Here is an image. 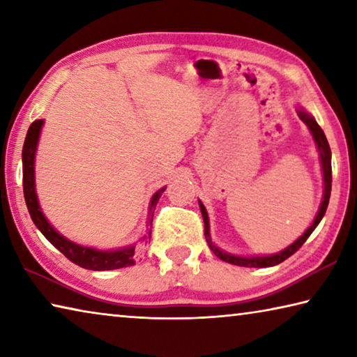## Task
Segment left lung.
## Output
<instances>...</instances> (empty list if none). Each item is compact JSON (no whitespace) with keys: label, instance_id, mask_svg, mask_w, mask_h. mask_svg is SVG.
<instances>
[{"label":"left lung","instance_id":"obj_1","mask_svg":"<svg viewBox=\"0 0 357 357\" xmlns=\"http://www.w3.org/2000/svg\"><path fill=\"white\" fill-rule=\"evenodd\" d=\"M299 118L302 119L307 128H309L310 134L315 140V144L318 148L319 153V160H321V167H323V179H324V192H323V202L319 204V209L317 213L315 220H313L312 225L305 229V233L302 236L294 241L291 245H288L285 250H282L279 253H274V255H266V257H238V255H231V253H227L220 250L219 247H215L213 243L209 234V217L206 213V208L203 206V203L200 202V209H202V215H203V222H204V236H206V243L209 245V249L214 252L215 257H219L222 261H227L229 264H236V266H245V268H269V266H275L282 261H285L287 258L293 255L294 252H298L301 249V245L305 243L307 238L313 233V229L318 227V223L321 222L323 215L326 214V209H328L329 204V197H331V187H332V167H331V148L328 143V138H326L323 129L319 128L315 118L310 116L309 113H305L304 110H298Z\"/></svg>","mask_w":357,"mask_h":357}]
</instances>
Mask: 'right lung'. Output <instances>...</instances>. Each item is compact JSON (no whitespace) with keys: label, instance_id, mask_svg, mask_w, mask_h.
Instances as JSON below:
<instances>
[{"label":"right lung","instance_id":"right-lung-1","mask_svg":"<svg viewBox=\"0 0 357 357\" xmlns=\"http://www.w3.org/2000/svg\"><path fill=\"white\" fill-rule=\"evenodd\" d=\"M44 126V121L36 119L34 123L29 126L28 134L25 138V144H23L22 151V162H23V195H25L26 208L29 211V215L34 222V225L39 228V231L52 243L56 249L63 253L66 258H69L72 263L84 269L91 271H112L126 268V266L135 264V245L123 247L118 250H98L91 249V247H83L75 243H72L63 234H59L55 228H53L48 220L45 219L44 213L40 211L38 195H36V183H34V157L36 149H38V142L40 135V129ZM165 192V187L157 190L149 203V222L146 228V234L142 238V241L151 239V227H153V215L155 204Z\"/></svg>","mask_w":357,"mask_h":357}]
</instances>
